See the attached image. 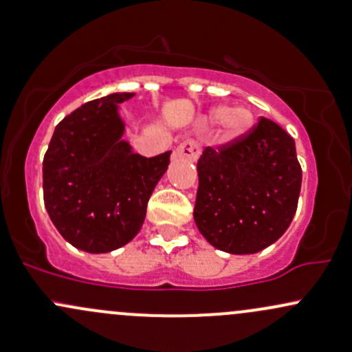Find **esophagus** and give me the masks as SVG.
I'll list each match as a JSON object with an SVG mask.
<instances>
[{
	"label": "esophagus",
	"mask_w": 352,
	"mask_h": 352,
	"mask_svg": "<svg viewBox=\"0 0 352 352\" xmlns=\"http://www.w3.org/2000/svg\"><path fill=\"white\" fill-rule=\"evenodd\" d=\"M199 153H201V151H199L198 142L184 141L175 149V157H179V160H186V161H196L199 157Z\"/></svg>",
	"instance_id": "1"
}]
</instances>
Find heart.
<instances>
[{
	"label": "heart",
	"mask_w": 352,
	"mask_h": 352,
	"mask_svg": "<svg viewBox=\"0 0 352 352\" xmlns=\"http://www.w3.org/2000/svg\"><path fill=\"white\" fill-rule=\"evenodd\" d=\"M220 122V138L226 144H235V142L243 141L250 134L253 126H255V117L250 109L243 105L236 107H225V105H217L211 107L203 117L201 124H217Z\"/></svg>",
	"instance_id": "obj_1"
}]
</instances>
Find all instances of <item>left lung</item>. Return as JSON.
<instances>
[{
	"instance_id": "obj_1",
	"label": "left lung",
	"mask_w": 352,
	"mask_h": 352,
	"mask_svg": "<svg viewBox=\"0 0 352 352\" xmlns=\"http://www.w3.org/2000/svg\"><path fill=\"white\" fill-rule=\"evenodd\" d=\"M195 223L211 247L250 255L287 232L296 214L302 169L296 141L270 119L243 141L198 160Z\"/></svg>"
}]
</instances>
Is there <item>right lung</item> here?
Instances as JSON below:
<instances>
[{"label": "right lung", "mask_w": 352, "mask_h": 352, "mask_svg": "<svg viewBox=\"0 0 352 352\" xmlns=\"http://www.w3.org/2000/svg\"><path fill=\"white\" fill-rule=\"evenodd\" d=\"M132 97L117 92L87 102L55 127L45 154V208L78 250L107 253L129 243L169 166L171 151L144 157L122 138L120 104Z\"/></svg>", "instance_id": "right-lung-1"}]
</instances>
